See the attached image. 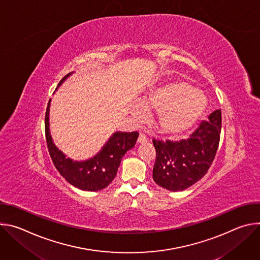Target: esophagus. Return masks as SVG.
Segmentation results:
<instances>
[{
	"mask_svg": "<svg viewBox=\"0 0 260 260\" xmlns=\"http://www.w3.org/2000/svg\"><path fill=\"white\" fill-rule=\"evenodd\" d=\"M138 142H139V143H145V142H148V138H147V136H146L145 134L141 133V134L139 135Z\"/></svg>",
	"mask_w": 260,
	"mask_h": 260,
	"instance_id": "obj_1",
	"label": "esophagus"
}]
</instances>
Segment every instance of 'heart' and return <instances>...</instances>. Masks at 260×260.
Instances as JSON below:
<instances>
[{"label":"heart","mask_w":260,"mask_h":260,"mask_svg":"<svg viewBox=\"0 0 260 260\" xmlns=\"http://www.w3.org/2000/svg\"><path fill=\"white\" fill-rule=\"evenodd\" d=\"M142 104H136L133 114L144 119L147 110L157 111L156 123L159 129L170 136L187 132L203 115L207 107L204 93L185 82H170L147 93Z\"/></svg>","instance_id":"heart-1"}]
</instances>
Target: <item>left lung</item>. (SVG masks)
Instances as JSON below:
<instances>
[{"mask_svg": "<svg viewBox=\"0 0 260 260\" xmlns=\"http://www.w3.org/2000/svg\"><path fill=\"white\" fill-rule=\"evenodd\" d=\"M221 110L203 120L186 140L156 141L153 180L159 186L179 191L188 188L208 172L220 141Z\"/></svg>", "mask_w": 260, "mask_h": 260, "instance_id": "8db88e82", "label": "left lung"}]
</instances>
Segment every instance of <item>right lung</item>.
Here are the masks:
<instances>
[{
  "instance_id": "right-lung-1",
  "label": "right lung",
  "mask_w": 260,
  "mask_h": 260,
  "mask_svg": "<svg viewBox=\"0 0 260 260\" xmlns=\"http://www.w3.org/2000/svg\"><path fill=\"white\" fill-rule=\"evenodd\" d=\"M69 75L60 80L58 86ZM49 106L50 101L45 114V136L48 151L56 170L71 185L81 190L98 191L107 187L115 178L123 155L135 146L139 133L117 132L95 156L85 161H73L57 149L52 141L49 132Z\"/></svg>"
}]
</instances>
